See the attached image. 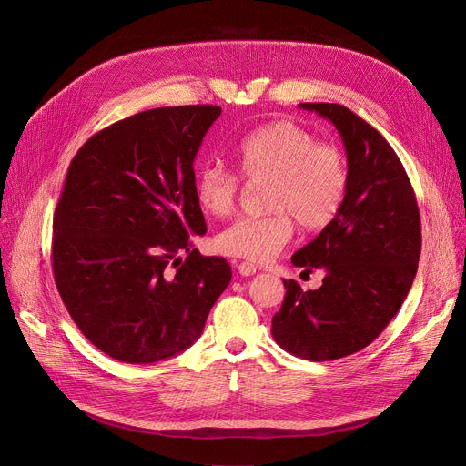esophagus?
<instances>
[{
    "label": "esophagus",
    "instance_id": "34e87169",
    "mask_svg": "<svg viewBox=\"0 0 466 466\" xmlns=\"http://www.w3.org/2000/svg\"><path fill=\"white\" fill-rule=\"evenodd\" d=\"M236 268H238L239 276H253L257 272V266L253 262H246V260L239 262Z\"/></svg>",
    "mask_w": 466,
    "mask_h": 466
}]
</instances>
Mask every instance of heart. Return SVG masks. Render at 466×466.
Here are the masks:
<instances>
[{"mask_svg": "<svg viewBox=\"0 0 466 466\" xmlns=\"http://www.w3.org/2000/svg\"><path fill=\"white\" fill-rule=\"evenodd\" d=\"M239 174L223 164H208L196 177V200L213 217L236 209L248 183L264 185L262 217L238 218L215 239L225 255L266 262L274 258L295 232L321 230L336 218L348 190V162L338 145L317 141L295 120L278 118L255 128L236 147Z\"/></svg>", "mask_w": 466, "mask_h": 466, "instance_id": "obj_1", "label": "heart"}]
</instances>
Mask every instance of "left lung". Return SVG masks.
Listing matches in <instances>:
<instances>
[{
  "instance_id": "left-lung-1",
  "label": "left lung",
  "mask_w": 466,
  "mask_h": 466,
  "mask_svg": "<svg viewBox=\"0 0 466 466\" xmlns=\"http://www.w3.org/2000/svg\"><path fill=\"white\" fill-rule=\"evenodd\" d=\"M329 118L346 145L348 190L336 218L292 264L323 268V285L283 279L272 319L278 344L300 359L336 360L364 350L400 309L421 255V218L406 169L385 137L338 104H300Z\"/></svg>"
}]
</instances>
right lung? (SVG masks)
Masks as SVG:
<instances>
[{"label":"right lung","instance_id":"right-lung-1","mask_svg":"<svg viewBox=\"0 0 466 466\" xmlns=\"http://www.w3.org/2000/svg\"><path fill=\"white\" fill-rule=\"evenodd\" d=\"M218 115V106L141 111L94 134L67 167L55 283L73 323L120 362L190 348L230 283L223 257L192 248L206 234L192 162Z\"/></svg>","mask_w":466,"mask_h":466}]
</instances>
